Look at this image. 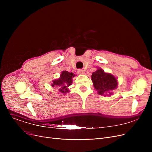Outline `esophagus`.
Segmentation results:
<instances>
[{
	"instance_id": "obj_1",
	"label": "esophagus",
	"mask_w": 152,
	"mask_h": 152,
	"mask_svg": "<svg viewBox=\"0 0 152 152\" xmlns=\"http://www.w3.org/2000/svg\"><path fill=\"white\" fill-rule=\"evenodd\" d=\"M77 73L79 74V75H84L85 74V71L83 70V69H78L77 71Z\"/></svg>"
}]
</instances>
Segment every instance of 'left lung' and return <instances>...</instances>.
Listing matches in <instances>:
<instances>
[{
    "mask_svg": "<svg viewBox=\"0 0 152 152\" xmlns=\"http://www.w3.org/2000/svg\"><path fill=\"white\" fill-rule=\"evenodd\" d=\"M91 79L95 89L100 95L110 96L113 94L112 91L118 87V78L99 67L92 73Z\"/></svg>",
    "mask_w": 152,
    "mask_h": 152,
    "instance_id": "obj_1",
    "label": "left lung"
}]
</instances>
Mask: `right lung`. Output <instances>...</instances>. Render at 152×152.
Segmentation results:
<instances>
[{
    "label": "right lung",
    "instance_id": "obj_1",
    "mask_svg": "<svg viewBox=\"0 0 152 152\" xmlns=\"http://www.w3.org/2000/svg\"><path fill=\"white\" fill-rule=\"evenodd\" d=\"M75 76L73 73H69L67 71H63L59 78L52 81L51 86L52 87H58L59 92L62 94L69 92V90L68 87L72 84L73 78Z\"/></svg>",
    "mask_w": 152,
    "mask_h": 152
}]
</instances>
